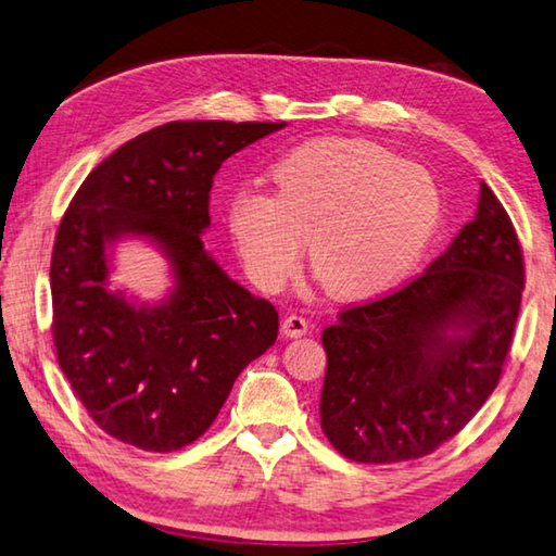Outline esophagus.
I'll return each mask as SVG.
<instances>
[{"instance_id": "34e87169", "label": "esophagus", "mask_w": 556, "mask_h": 556, "mask_svg": "<svg viewBox=\"0 0 556 556\" xmlns=\"http://www.w3.org/2000/svg\"><path fill=\"white\" fill-rule=\"evenodd\" d=\"M308 320L303 318V315H296V313H291V315H287L285 318V323H281V332H285V337H303L308 332Z\"/></svg>"}]
</instances>
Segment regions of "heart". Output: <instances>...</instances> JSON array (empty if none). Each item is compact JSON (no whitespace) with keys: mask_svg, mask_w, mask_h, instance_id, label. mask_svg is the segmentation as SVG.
Segmentation results:
<instances>
[{"mask_svg":"<svg viewBox=\"0 0 556 556\" xmlns=\"http://www.w3.org/2000/svg\"><path fill=\"white\" fill-rule=\"evenodd\" d=\"M275 194L238 190L228 231L248 275L279 289L296 275L308 236L311 269L340 299L393 287L431 243L437 182L417 163L356 139H315L271 166Z\"/></svg>","mask_w":556,"mask_h":556,"instance_id":"obj_1","label":"heart"}]
</instances>
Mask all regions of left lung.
<instances>
[{"label":"left lung","mask_w":556,"mask_h":556,"mask_svg":"<svg viewBox=\"0 0 556 556\" xmlns=\"http://www.w3.org/2000/svg\"><path fill=\"white\" fill-rule=\"evenodd\" d=\"M523 287L516 228L480 182L477 216L427 271L323 332L320 427L334 451L402 463L453 439L502 378Z\"/></svg>","instance_id":"left-lung-1"}]
</instances>
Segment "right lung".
<instances>
[{"label":"right lung","mask_w":556,"mask_h":556,"mask_svg":"<svg viewBox=\"0 0 556 556\" xmlns=\"http://www.w3.org/2000/svg\"><path fill=\"white\" fill-rule=\"evenodd\" d=\"M285 123L190 119L129 139L89 173L58 228L52 340L62 374L108 437L180 451L212 427L233 380L277 340L279 315L204 250L216 170ZM144 235L177 287L159 307L106 289L104 245Z\"/></svg>","instance_id":"1"}]
</instances>
